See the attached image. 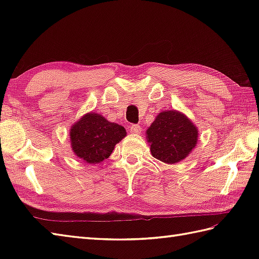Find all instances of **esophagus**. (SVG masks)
<instances>
[{
  "instance_id": "obj_1",
  "label": "esophagus",
  "mask_w": 259,
  "mask_h": 259,
  "mask_svg": "<svg viewBox=\"0 0 259 259\" xmlns=\"http://www.w3.org/2000/svg\"><path fill=\"white\" fill-rule=\"evenodd\" d=\"M130 131H131V134H139L141 131V126L139 124L130 125Z\"/></svg>"
}]
</instances>
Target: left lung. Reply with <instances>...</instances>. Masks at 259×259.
Segmentation results:
<instances>
[{
  "instance_id": "8db88e82",
  "label": "left lung",
  "mask_w": 259,
  "mask_h": 259,
  "mask_svg": "<svg viewBox=\"0 0 259 259\" xmlns=\"http://www.w3.org/2000/svg\"><path fill=\"white\" fill-rule=\"evenodd\" d=\"M152 157L164 163L183 161L195 149L198 129L191 120L177 110H163L146 131Z\"/></svg>"
}]
</instances>
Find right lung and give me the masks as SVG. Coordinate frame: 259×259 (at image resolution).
<instances>
[{
	"label": "right lung",
	"instance_id": "add662e5",
	"mask_svg": "<svg viewBox=\"0 0 259 259\" xmlns=\"http://www.w3.org/2000/svg\"><path fill=\"white\" fill-rule=\"evenodd\" d=\"M125 136L122 125L110 122L97 112H88L71 126L70 144L76 157L96 164L108 159Z\"/></svg>",
	"mask_w": 259,
	"mask_h": 259
}]
</instances>
